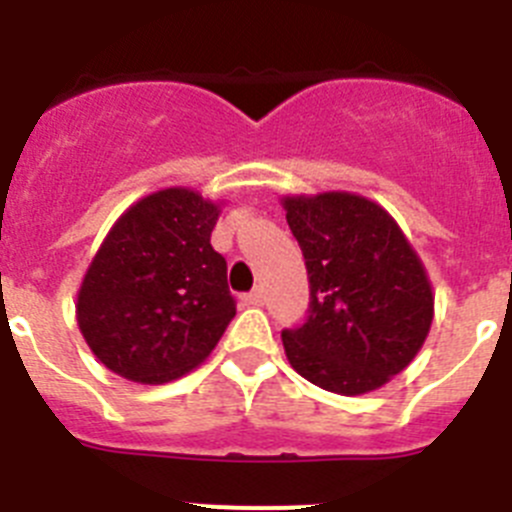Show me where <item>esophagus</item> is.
I'll return each instance as SVG.
<instances>
[{
	"mask_svg": "<svg viewBox=\"0 0 512 512\" xmlns=\"http://www.w3.org/2000/svg\"><path fill=\"white\" fill-rule=\"evenodd\" d=\"M243 302H246V305H253V307L264 305V289L256 287V289H253V292L243 295Z\"/></svg>",
	"mask_w": 512,
	"mask_h": 512,
	"instance_id": "esophagus-1",
	"label": "esophagus"
}]
</instances>
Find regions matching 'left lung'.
<instances>
[{
  "label": "left lung",
  "mask_w": 512,
  "mask_h": 512,
  "mask_svg": "<svg viewBox=\"0 0 512 512\" xmlns=\"http://www.w3.org/2000/svg\"><path fill=\"white\" fill-rule=\"evenodd\" d=\"M287 223L305 256L310 315L284 330L289 364L336 395L374 392L423 348L433 287L395 217L354 192L287 194Z\"/></svg>",
  "instance_id": "1"
}]
</instances>
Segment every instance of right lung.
<instances>
[{
  "label": "right lung",
  "instance_id": "1",
  "mask_svg": "<svg viewBox=\"0 0 512 512\" xmlns=\"http://www.w3.org/2000/svg\"><path fill=\"white\" fill-rule=\"evenodd\" d=\"M223 202L189 187L146 194L104 235L76 295V323L110 372L166 384L200 366L235 315L210 235Z\"/></svg>",
  "mask_w": 512,
  "mask_h": 512
}]
</instances>
